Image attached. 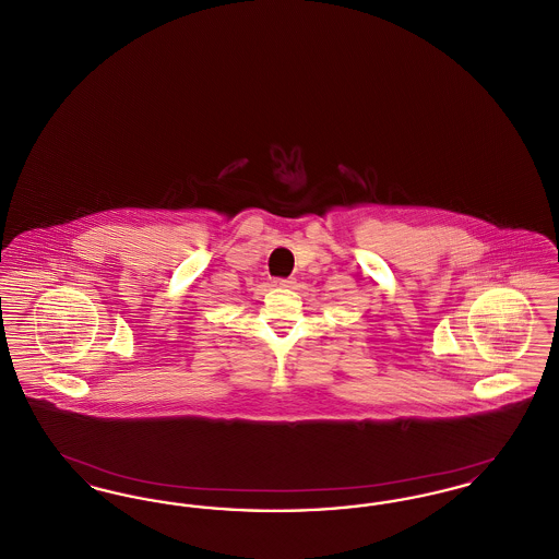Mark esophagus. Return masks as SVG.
I'll return each instance as SVG.
<instances>
[{
  "label": "esophagus",
  "instance_id": "esophagus-1",
  "mask_svg": "<svg viewBox=\"0 0 559 559\" xmlns=\"http://www.w3.org/2000/svg\"><path fill=\"white\" fill-rule=\"evenodd\" d=\"M272 285L281 287V289H292L295 285V278H276V281H272Z\"/></svg>",
  "mask_w": 559,
  "mask_h": 559
}]
</instances>
